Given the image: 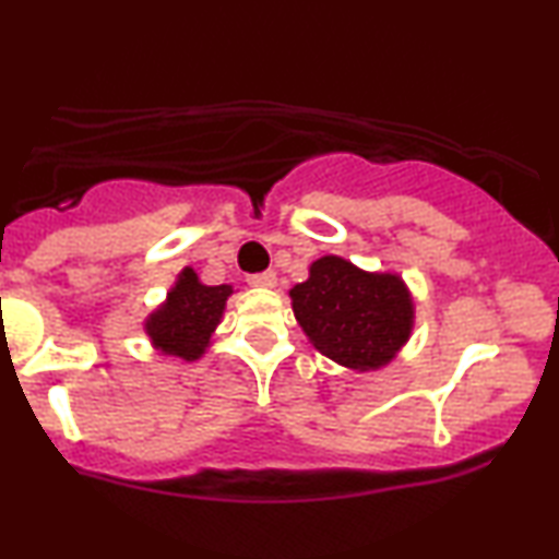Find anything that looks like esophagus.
Wrapping results in <instances>:
<instances>
[{
    "mask_svg": "<svg viewBox=\"0 0 559 559\" xmlns=\"http://www.w3.org/2000/svg\"><path fill=\"white\" fill-rule=\"evenodd\" d=\"M247 282L251 287H259V289H272L274 285H277V274H274L272 270L270 272H259V274H249Z\"/></svg>",
    "mask_w": 559,
    "mask_h": 559,
    "instance_id": "esophagus-1",
    "label": "esophagus"
}]
</instances>
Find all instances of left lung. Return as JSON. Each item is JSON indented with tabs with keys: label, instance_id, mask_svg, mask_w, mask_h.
<instances>
[{
	"label": "left lung",
	"instance_id": "1",
	"mask_svg": "<svg viewBox=\"0 0 559 559\" xmlns=\"http://www.w3.org/2000/svg\"><path fill=\"white\" fill-rule=\"evenodd\" d=\"M297 323L320 354L356 371L392 361L412 333V297L396 274L364 272L341 257H320L289 289Z\"/></svg>",
	"mask_w": 559,
	"mask_h": 559
}]
</instances>
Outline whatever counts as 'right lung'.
Returning a JSON list of instances; mask_svg holds the SVG:
<instances>
[{
	"label": "right lung",
	"instance_id": "obj_1",
	"mask_svg": "<svg viewBox=\"0 0 559 559\" xmlns=\"http://www.w3.org/2000/svg\"><path fill=\"white\" fill-rule=\"evenodd\" d=\"M231 293V285H203L198 274L186 266L167 293V302L144 323V331L163 354L195 361L209 348L211 333L221 323Z\"/></svg>",
	"mask_w": 559,
	"mask_h": 559
}]
</instances>
